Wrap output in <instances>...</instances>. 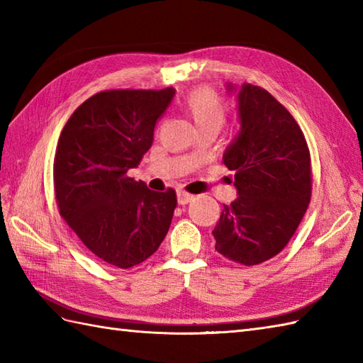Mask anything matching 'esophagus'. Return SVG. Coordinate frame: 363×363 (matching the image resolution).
Returning a JSON list of instances; mask_svg holds the SVG:
<instances>
[{"label":"esophagus","mask_w":363,"mask_h":363,"mask_svg":"<svg viewBox=\"0 0 363 363\" xmlns=\"http://www.w3.org/2000/svg\"><path fill=\"white\" fill-rule=\"evenodd\" d=\"M176 196H177V204L179 206H186V204H189L190 201H191V195H189V194H186V191H182V190H177V194H176Z\"/></svg>","instance_id":"34e87169"}]
</instances>
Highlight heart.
<instances>
[{
    "instance_id": "obj_1",
    "label": "heart",
    "mask_w": 363,
    "mask_h": 363,
    "mask_svg": "<svg viewBox=\"0 0 363 363\" xmlns=\"http://www.w3.org/2000/svg\"><path fill=\"white\" fill-rule=\"evenodd\" d=\"M184 107L199 130H218L226 121V106L212 89H196L186 98Z\"/></svg>"
}]
</instances>
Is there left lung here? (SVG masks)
Wrapping results in <instances>:
<instances>
[{
  "label": "left lung",
  "mask_w": 363,
  "mask_h": 363,
  "mask_svg": "<svg viewBox=\"0 0 363 363\" xmlns=\"http://www.w3.org/2000/svg\"><path fill=\"white\" fill-rule=\"evenodd\" d=\"M237 95L240 130L223 162L234 169L237 198L212 230L215 250L242 265H257L284 250L311 201V152L285 107L252 84H226ZM233 182V181H230Z\"/></svg>",
  "instance_id": "left-lung-1"
}]
</instances>
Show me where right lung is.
Here are the masks:
<instances>
[{
    "label": "right lung",
    "instance_id": "add662e5",
    "mask_svg": "<svg viewBox=\"0 0 363 363\" xmlns=\"http://www.w3.org/2000/svg\"><path fill=\"white\" fill-rule=\"evenodd\" d=\"M176 94L111 90L73 112L54 157L60 215L96 257L130 268L152 256L172 225L174 190L152 191L128 177L151 148L154 128Z\"/></svg>",
    "mask_w": 363,
    "mask_h": 363
}]
</instances>
